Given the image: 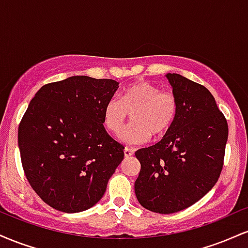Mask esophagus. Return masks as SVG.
Returning a JSON list of instances; mask_svg holds the SVG:
<instances>
[{
	"instance_id": "obj_1",
	"label": "esophagus",
	"mask_w": 248,
	"mask_h": 248,
	"mask_svg": "<svg viewBox=\"0 0 248 248\" xmlns=\"http://www.w3.org/2000/svg\"><path fill=\"white\" fill-rule=\"evenodd\" d=\"M124 157H130V156H133L134 150L129 149V148H124Z\"/></svg>"
}]
</instances>
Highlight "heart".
Here are the masks:
<instances>
[{
	"mask_svg": "<svg viewBox=\"0 0 248 248\" xmlns=\"http://www.w3.org/2000/svg\"><path fill=\"white\" fill-rule=\"evenodd\" d=\"M178 102L170 91H162L149 81H139L124 88L120 100L106 102L102 113L104 126L113 135H120L129 116L134 124L122 134L127 144H143L153 138H163L169 132L177 115Z\"/></svg>",
	"mask_w": 248,
	"mask_h": 248,
	"instance_id": "b5f03b06",
	"label": "heart"
}]
</instances>
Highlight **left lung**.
Segmentation results:
<instances>
[{"instance_id": "8db88e82", "label": "left lung", "mask_w": 248, "mask_h": 248, "mask_svg": "<svg viewBox=\"0 0 248 248\" xmlns=\"http://www.w3.org/2000/svg\"><path fill=\"white\" fill-rule=\"evenodd\" d=\"M167 78L178 102L175 122L160 142L135 153L141 163L136 198L162 215L191 206L215 186L229 136L226 119L206 87L177 73Z\"/></svg>"}]
</instances>
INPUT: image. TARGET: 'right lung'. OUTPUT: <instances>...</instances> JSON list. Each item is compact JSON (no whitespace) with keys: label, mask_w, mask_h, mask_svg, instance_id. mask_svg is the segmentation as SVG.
I'll return each instance as SVG.
<instances>
[{"label":"right lung","mask_w":248,"mask_h":248,"mask_svg":"<svg viewBox=\"0 0 248 248\" xmlns=\"http://www.w3.org/2000/svg\"><path fill=\"white\" fill-rule=\"evenodd\" d=\"M119 82L75 76L44 85L18 126V147L28 182L47 205L85 211L106 191L124 160L122 144L104 127V107Z\"/></svg>","instance_id":"add662e5"}]
</instances>
